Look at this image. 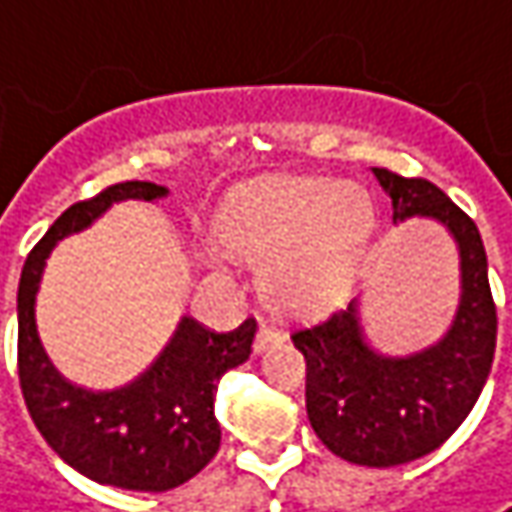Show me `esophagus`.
Segmentation results:
<instances>
[{
	"mask_svg": "<svg viewBox=\"0 0 512 512\" xmlns=\"http://www.w3.org/2000/svg\"><path fill=\"white\" fill-rule=\"evenodd\" d=\"M280 341H283V335H280L278 329H272V326H260V332H257V338H255V349L257 352H266V349L278 346Z\"/></svg>",
	"mask_w": 512,
	"mask_h": 512,
	"instance_id": "obj_1",
	"label": "esophagus"
}]
</instances>
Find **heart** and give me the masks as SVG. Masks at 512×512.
<instances>
[{"instance_id":"1","label":"heart","mask_w":512,"mask_h":512,"mask_svg":"<svg viewBox=\"0 0 512 512\" xmlns=\"http://www.w3.org/2000/svg\"><path fill=\"white\" fill-rule=\"evenodd\" d=\"M375 209L358 183L289 177L249 191L217 217L229 255L260 266V292L283 315H318L349 292ZM220 269V257H209Z\"/></svg>"}]
</instances>
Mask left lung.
Instances as JSON below:
<instances>
[{
  "mask_svg": "<svg viewBox=\"0 0 512 512\" xmlns=\"http://www.w3.org/2000/svg\"><path fill=\"white\" fill-rule=\"evenodd\" d=\"M392 223L433 220L458 252V306L433 344L384 352L372 344L361 298L292 332L306 358V415L349 464L395 467L438 450L476 407L496 352V306L476 223L427 180L372 168Z\"/></svg>",
  "mask_w": 512,
  "mask_h": 512,
  "instance_id": "obj_1",
  "label": "left lung"
}]
</instances>
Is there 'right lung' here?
Returning <instances> with one entry per match:
<instances>
[{
    "mask_svg": "<svg viewBox=\"0 0 512 512\" xmlns=\"http://www.w3.org/2000/svg\"><path fill=\"white\" fill-rule=\"evenodd\" d=\"M166 197V186L131 180L71 206L25 260L16 298L19 381L36 430L85 478L137 493L174 490L212 461L220 447L217 381L249 361L255 318L232 332H214L183 315L160 355L137 378L123 387L88 389L68 381L48 358L36 329V292L59 240L91 229L114 203Z\"/></svg>",
    "mask_w": 512,
    "mask_h": 512,
    "instance_id": "add662e5",
    "label": "right lung"
}]
</instances>
